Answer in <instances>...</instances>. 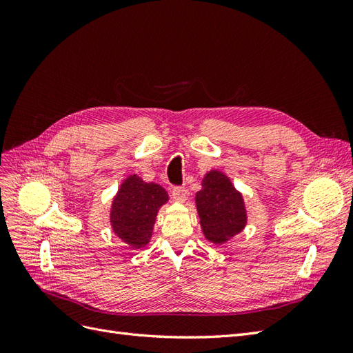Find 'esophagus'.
Listing matches in <instances>:
<instances>
[{
  "label": "esophagus",
  "instance_id": "1",
  "mask_svg": "<svg viewBox=\"0 0 353 353\" xmlns=\"http://www.w3.org/2000/svg\"><path fill=\"white\" fill-rule=\"evenodd\" d=\"M172 197L176 200V201H184L185 197H187V190L185 187H181V185H176L172 188Z\"/></svg>",
  "mask_w": 353,
  "mask_h": 353
}]
</instances>
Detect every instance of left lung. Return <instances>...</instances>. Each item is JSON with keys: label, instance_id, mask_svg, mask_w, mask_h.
<instances>
[{"label": "left lung", "instance_id": "1", "mask_svg": "<svg viewBox=\"0 0 353 353\" xmlns=\"http://www.w3.org/2000/svg\"><path fill=\"white\" fill-rule=\"evenodd\" d=\"M203 232L213 243H223L245 225L243 199L221 172H210L203 179L196 196Z\"/></svg>", "mask_w": 353, "mask_h": 353}]
</instances>
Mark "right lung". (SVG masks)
Segmentation results:
<instances>
[{"mask_svg": "<svg viewBox=\"0 0 353 353\" xmlns=\"http://www.w3.org/2000/svg\"><path fill=\"white\" fill-rule=\"evenodd\" d=\"M166 200V191L160 185L147 184L137 175L125 179L110 213L116 236L132 249L143 248L152 237L157 210Z\"/></svg>", "mask_w": 353, "mask_h": 353, "instance_id": "add662e5", "label": "right lung"}]
</instances>
